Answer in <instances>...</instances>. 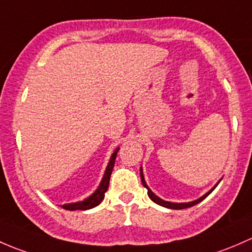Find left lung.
Returning <instances> with one entry per match:
<instances>
[{
    "mask_svg": "<svg viewBox=\"0 0 252 252\" xmlns=\"http://www.w3.org/2000/svg\"><path fill=\"white\" fill-rule=\"evenodd\" d=\"M141 180H142V183H143V186L145 187V188L148 189V196H149V198L152 199V200L154 201L155 204L160 205V206L167 207V209H172V210H182V209H187V207H191V206H194V205L199 204V203H200L201 200H204V199L206 198V196L209 195V194L211 193V191L214 190V189L216 188L217 186H219V183H220V182H221V180H220L219 182L216 183V186L214 187V188H212V189H210V190L207 191L206 194H204L203 196H200V198H199V199H196V200H194V201H189V203H171V201H166V200H162L161 198H159V196H158V195H155V194L153 193L152 190H150V189H149V187H148V186H147V183H145V180H144V175H143V170H142V167H141Z\"/></svg>",
    "mask_w": 252,
    "mask_h": 252,
    "instance_id": "8db88e82",
    "label": "left lung"
}]
</instances>
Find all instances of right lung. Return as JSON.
Wrapping results in <instances>:
<instances>
[{
	"label": "right lung",
	"instance_id": "right-lung-1",
	"mask_svg": "<svg viewBox=\"0 0 252 252\" xmlns=\"http://www.w3.org/2000/svg\"><path fill=\"white\" fill-rule=\"evenodd\" d=\"M119 152V148H116L114 150V153L111 154L110 160H109V164L105 168V172L104 176H103L102 181H100L99 186L98 188L95 189L94 193L91 194L90 196L86 199H84L82 201H76V203H70V204H64L62 205V207L65 210H69V211H75V210H90L95 207L97 205H99L103 201L105 195V191L108 190V187H109V181H110V175L113 172V168H114V164H115V159H116V155H118Z\"/></svg>",
	"mask_w": 252,
	"mask_h": 252
}]
</instances>
